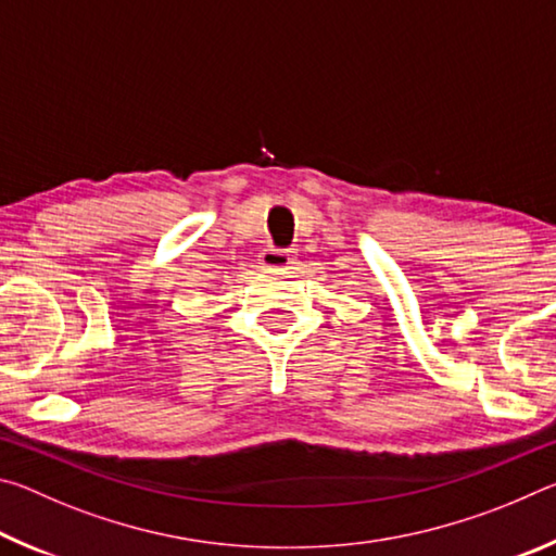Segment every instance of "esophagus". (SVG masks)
I'll return each instance as SVG.
<instances>
[{"instance_id": "esophagus-1", "label": "esophagus", "mask_w": 556, "mask_h": 556, "mask_svg": "<svg viewBox=\"0 0 556 556\" xmlns=\"http://www.w3.org/2000/svg\"><path fill=\"white\" fill-rule=\"evenodd\" d=\"M260 262H262V267H267V269H287L291 262H294V255H291L289 250L267 248L260 255Z\"/></svg>"}]
</instances>
